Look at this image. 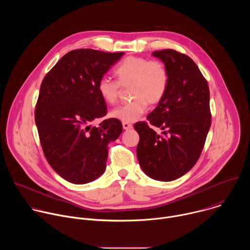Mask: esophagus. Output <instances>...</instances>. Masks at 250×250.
<instances>
[{"mask_svg": "<svg viewBox=\"0 0 250 250\" xmlns=\"http://www.w3.org/2000/svg\"><path fill=\"white\" fill-rule=\"evenodd\" d=\"M123 127H124V129H130V128H132V125H130L128 123H123Z\"/></svg>", "mask_w": 250, "mask_h": 250, "instance_id": "obj_1", "label": "esophagus"}]
</instances>
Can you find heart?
<instances>
[{"mask_svg":"<svg viewBox=\"0 0 250 250\" xmlns=\"http://www.w3.org/2000/svg\"><path fill=\"white\" fill-rule=\"evenodd\" d=\"M117 81L109 78L99 80L97 90L104 102H118L121 87H129L132 101L114 109L111 116L123 123L136 122L147 111V105L156 104L164 98L169 81L165 64L157 59L140 56L125 58L114 70Z\"/></svg>","mask_w":250,"mask_h":250,"instance_id":"1","label":"heart"}]
</instances>
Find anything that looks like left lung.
<instances>
[{
  "label": "left lung",
  "instance_id": "obj_1",
  "mask_svg": "<svg viewBox=\"0 0 250 250\" xmlns=\"http://www.w3.org/2000/svg\"><path fill=\"white\" fill-rule=\"evenodd\" d=\"M165 64L166 94L146 122L134 125L139 134L136 155L144 172L154 180L178 179L198 161L210 126L209 90L197 64L173 49L152 52ZM159 127L157 135L150 126Z\"/></svg>",
  "mask_w": 250,
  "mask_h": 250
}]
</instances>
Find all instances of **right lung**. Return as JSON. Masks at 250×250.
<instances>
[{
  "label": "right lung",
  "mask_w": 250,
  "mask_h": 250,
  "mask_svg": "<svg viewBox=\"0 0 250 250\" xmlns=\"http://www.w3.org/2000/svg\"><path fill=\"white\" fill-rule=\"evenodd\" d=\"M124 52L76 49L66 53L45 75L34 119L47 162L66 181L86 184L105 169L108 145L123 131L117 119L92 123L108 113L98 93L100 79Z\"/></svg>",
  "instance_id": "add662e5"
}]
</instances>
